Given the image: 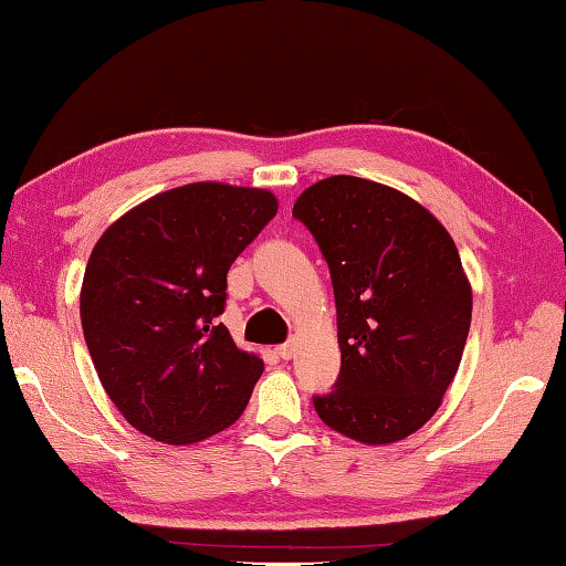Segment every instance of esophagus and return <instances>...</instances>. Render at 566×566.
I'll use <instances>...</instances> for the list:
<instances>
[{"mask_svg":"<svg viewBox=\"0 0 566 566\" xmlns=\"http://www.w3.org/2000/svg\"><path fill=\"white\" fill-rule=\"evenodd\" d=\"M294 352H296V346L292 342L276 346V354H280V358H284V361H290V358L294 356Z\"/></svg>","mask_w":566,"mask_h":566,"instance_id":"obj_1","label":"esophagus"}]
</instances>
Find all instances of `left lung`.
Returning a JSON list of instances; mask_svg holds the SVG:
<instances>
[{"instance_id": "8db88e82", "label": "left lung", "mask_w": 566, "mask_h": 566, "mask_svg": "<svg viewBox=\"0 0 566 566\" xmlns=\"http://www.w3.org/2000/svg\"><path fill=\"white\" fill-rule=\"evenodd\" d=\"M332 272L342 371L314 396L328 428L388 446L423 428L458 374L472 290L453 238L388 185L332 176L294 202Z\"/></svg>"}]
</instances>
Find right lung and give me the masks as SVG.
Wrapping results in <instances>:
<instances>
[{
  "mask_svg": "<svg viewBox=\"0 0 566 566\" xmlns=\"http://www.w3.org/2000/svg\"><path fill=\"white\" fill-rule=\"evenodd\" d=\"M276 214L262 188L190 182L153 195L101 234L81 284V326L101 386L158 443L230 428L264 364L218 322L228 272Z\"/></svg>",
  "mask_w": 566,
  "mask_h": 566,
  "instance_id": "add662e5",
  "label": "right lung"
}]
</instances>
